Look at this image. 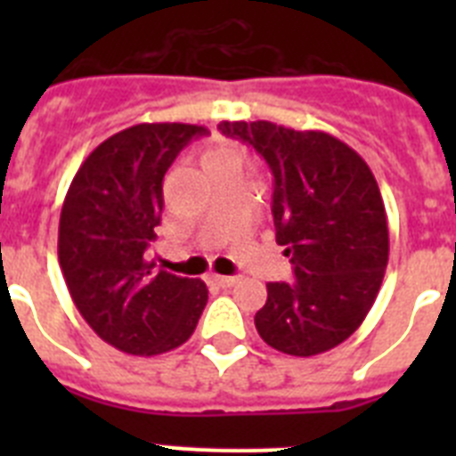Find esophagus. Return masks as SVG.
I'll use <instances>...</instances> for the list:
<instances>
[{
	"mask_svg": "<svg viewBox=\"0 0 456 456\" xmlns=\"http://www.w3.org/2000/svg\"><path fill=\"white\" fill-rule=\"evenodd\" d=\"M237 281H240L237 276H212V283H216L219 288H232L237 285Z\"/></svg>",
	"mask_w": 456,
	"mask_h": 456,
	"instance_id": "34e87169",
	"label": "esophagus"
}]
</instances>
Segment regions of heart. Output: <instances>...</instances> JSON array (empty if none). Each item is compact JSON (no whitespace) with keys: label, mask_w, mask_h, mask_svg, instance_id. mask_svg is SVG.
I'll list each match as a JSON object with an SVG mask.
<instances>
[{"label":"heart","mask_w":456,"mask_h":456,"mask_svg":"<svg viewBox=\"0 0 456 456\" xmlns=\"http://www.w3.org/2000/svg\"><path fill=\"white\" fill-rule=\"evenodd\" d=\"M232 155L228 148H212V151L205 152L203 157H200V164H203V168H208L209 164H216V162H224V159H231Z\"/></svg>","instance_id":"heart-1"}]
</instances>
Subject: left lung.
Masks as SVG:
<instances>
[{"mask_svg": "<svg viewBox=\"0 0 456 456\" xmlns=\"http://www.w3.org/2000/svg\"><path fill=\"white\" fill-rule=\"evenodd\" d=\"M219 130L267 162L276 241L294 265L292 283H267L257 333L289 356L338 347L363 324L388 265V221L372 171L326 132L269 120H224Z\"/></svg>", "mask_w": 456, "mask_h": 456, "instance_id": "8db88e82", "label": "left lung"}]
</instances>
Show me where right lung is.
<instances>
[{"mask_svg": "<svg viewBox=\"0 0 456 456\" xmlns=\"http://www.w3.org/2000/svg\"><path fill=\"white\" fill-rule=\"evenodd\" d=\"M200 125L141 123L84 159L59 221V265L72 301L104 342L157 356L189 340L208 304L200 278L152 272L146 248L162 221L164 173Z\"/></svg>", "mask_w": 456, "mask_h": 456, "instance_id": "obj_1", "label": "right lung"}]
</instances>
